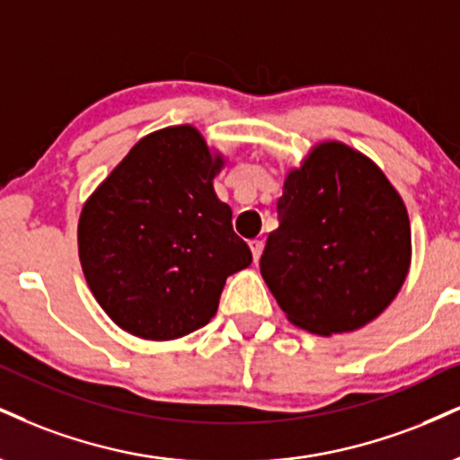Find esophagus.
I'll list each match as a JSON object with an SVG mask.
<instances>
[{"instance_id": "34e87169", "label": "esophagus", "mask_w": 460, "mask_h": 460, "mask_svg": "<svg viewBox=\"0 0 460 460\" xmlns=\"http://www.w3.org/2000/svg\"><path fill=\"white\" fill-rule=\"evenodd\" d=\"M251 251H252L254 263H257L259 257H261V252H263V242H261V240H252V242H251Z\"/></svg>"}]
</instances>
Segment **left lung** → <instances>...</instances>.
Listing matches in <instances>:
<instances>
[{
  "instance_id": "1",
  "label": "left lung",
  "mask_w": 460,
  "mask_h": 460,
  "mask_svg": "<svg viewBox=\"0 0 460 460\" xmlns=\"http://www.w3.org/2000/svg\"><path fill=\"white\" fill-rule=\"evenodd\" d=\"M279 229L261 276L287 319L332 336L377 319L411 263L407 208L373 160L341 141L317 143L285 177Z\"/></svg>"
}]
</instances>
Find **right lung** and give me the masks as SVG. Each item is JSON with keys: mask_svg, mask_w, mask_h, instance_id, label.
I'll return each mask as SVG.
<instances>
[{"mask_svg": "<svg viewBox=\"0 0 460 460\" xmlns=\"http://www.w3.org/2000/svg\"><path fill=\"white\" fill-rule=\"evenodd\" d=\"M223 167L195 126H169L143 137L83 206V274L132 336L173 341L203 328L225 280L251 265L231 208L214 192Z\"/></svg>", "mask_w": 460, "mask_h": 460, "instance_id": "1", "label": "right lung"}]
</instances>
